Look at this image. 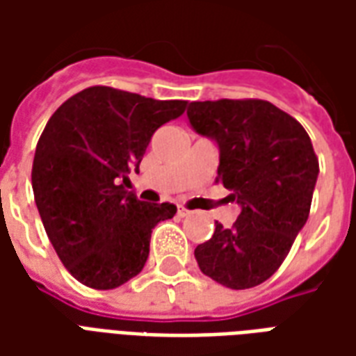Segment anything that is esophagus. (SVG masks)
I'll use <instances>...</instances> for the list:
<instances>
[{"label": "esophagus", "instance_id": "34e87169", "mask_svg": "<svg viewBox=\"0 0 356 356\" xmlns=\"http://www.w3.org/2000/svg\"><path fill=\"white\" fill-rule=\"evenodd\" d=\"M177 213H179V217L191 216V211H188V209H185V208H179V209H177Z\"/></svg>", "mask_w": 356, "mask_h": 356}]
</instances>
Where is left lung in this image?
I'll list each match as a JSON object with an SVG mask.
<instances>
[{"label":"left lung","mask_w":356,"mask_h":356,"mask_svg":"<svg viewBox=\"0 0 356 356\" xmlns=\"http://www.w3.org/2000/svg\"><path fill=\"white\" fill-rule=\"evenodd\" d=\"M194 131L219 147L217 183L240 204L232 227L194 250L206 276L231 290L265 282L282 265L311 209L318 177L313 143L296 118L261 99L191 102Z\"/></svg>","instance_id":"1"}]
</instances>
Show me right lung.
I'll use <instances>...</instances> for the list:
<instances>
[{
  "mask_svg": "<svg viewBox=\"0 0 356 356\" xmlns=\"http://www.w3.org/2000/svg\"><path fill=\"white\" fill-rule=\"evenodd\" d=\"M185 108L186 101L93 86L49 118L35 147L32 188L51 244L78 282L112 290L143 270L152 229L177 208L139 200L124 183L139 171L156 129Z\"/></svg>",
  "mask_w": 356,
  "mask_h": 356,
  "instance_id": "1",
  "label": "right lung"
}]
</instances>
